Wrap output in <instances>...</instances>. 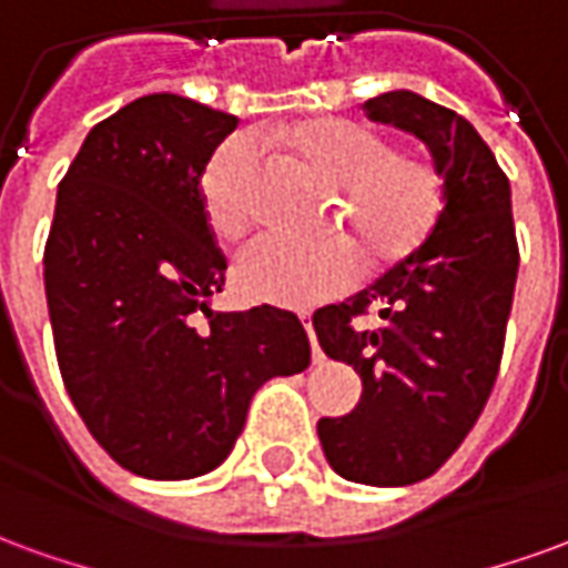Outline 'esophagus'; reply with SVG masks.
I'll return each instance as SVG.
<instances>
[{
  "instance_id": "34e87169",
  "label": "esophagus",
  "mask_w": 568,
  "mask_h": 568,
  "mask_svg": "<svg viewBox=\"0 0 568 568\" xmlns=\"http://www.w3.org/2000/svg\"><path fill=\"white\" fill-rule=\"evenodd\" d=\"M301 322H304V328H307V334H310V344H313V365H320L322 358H325V353H322L320 344H316V334H313V322H310L307 313L301 316Z\"/></svg>"
}]
</instances>
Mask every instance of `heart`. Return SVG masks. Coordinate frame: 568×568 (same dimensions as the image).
<instances>
[{
    "label": "heart",
    "instance_id": "obj_1",
    "mask_svg": "<svg viewBox=\"0 0 568 568\" xmlns=\"http://www.w3.org/2000/svg\"><path fill=\"white\" fill-rule=\"evenodd\" d=\"M273 149H285L337 187L341 206L334 227L346 240L316 246L261 240L236 258L240 292L276 307H313L341 295L358 276V251L371 273L407 261L438 227L444 212V175L426 154L393 149L377 130L346 118H310L264 133ZM258 158L246 142H231L203 170V206L212 231L236 243L255 224Z\"/></svg>",
    "mask_w": 568,
    "mask_h": 568
}]
</instances>
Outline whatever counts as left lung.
I'll list each match as a JSON object with an SVG mask.
<instances>
[{
	"label": "left lung",
	"mask_w": 568,
	"mask_h": 568,
	"mask_svg": "<svg viewBox=\"0 0 568 568\" xmlns=\"http://www.w3.org/2000/svg\"><path fill=\"white\" fill-rule=\"evenodd\" d=\"M365 112L426 142L447 197L438 227L410 258L313 316L325 356L362 377L356 410L322 417L320 440L346 480L407 487L435 475L487 407L520 248L508 175L465 118L410 91L381 93ZM371 308L382 328L356 329Z\"/></svg>",
	"instance_id": "1"
}]
</instances>
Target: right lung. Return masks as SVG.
I'll list each match as a JSON object with an SVG mask.
<instances>
[{"instance_id":"obj_1","label":"right lung","mask_w":568,"mask_h":568,"mask_svg":"<svg viewBox=\"0 0 568 568\" xmlns=\"http://www.w3.org/2000/svg\"><path fill=\"white\" fill-rule=\"evenodd\" d=\"M236 124L149 93L88 133L57 187L44 292L60 377L97 444L151 480L222 465L252 395L310 365L295 313L206 307L227 258L200 182Z\"/></svg>"}]
</instances>
